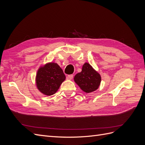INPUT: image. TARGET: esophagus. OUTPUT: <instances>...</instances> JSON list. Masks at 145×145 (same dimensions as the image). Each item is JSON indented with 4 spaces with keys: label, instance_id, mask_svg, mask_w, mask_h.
Wrapping results in <instances>:
<instances>
[{
    "label": "esophagus",
    "instance_id": "1",
    "mask_svg": "<svg viewBox=\"0 0 145 145\" xmlns=\"http://www.w3.org/2000/svg\"><path fill=\"white\" fill-rule=\"evenodd\" d=\"M73 77H74V76L72 75V74H70V75H68L67 76V78H68V79H72V78H73Z\"/></svg>",
    "mask_w": 145,
    "mask_h": 145
}]
</instances>
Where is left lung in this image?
<instances>
[{"mask_svg":"<svg viewBox=\"0 0 145 145\" xmlns=\"http://www.w3.org/2000/svg\"><path fill=\"white\" fill-rule=\"evenodd\" d=\"M74 80L83 91L89 93L98 88L101 77L89 63H85L83 65L82 71L76 74Z\"/></svg>","mask_w":145,"mask_h":145,"instance_id":"1","label":"left lung"}]
</instances>
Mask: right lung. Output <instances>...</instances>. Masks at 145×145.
Segmentation results:
<instances>
[{"mask_svg":"<svg viewBox=\"0 0 145 145\" xmlns=\"http://www.w3.org/2000/svg\"><path fill=\"white\" fill-rule=\"evenodd\" d=\"M65 78L63 70L57 64L48 63L38 70L36 76L37 87L43 94L53 95Z\"/></svg>","mask_w":145,"mask_h":145,"instance_id":"add662e5","label":"right lung"}]
</instances>
